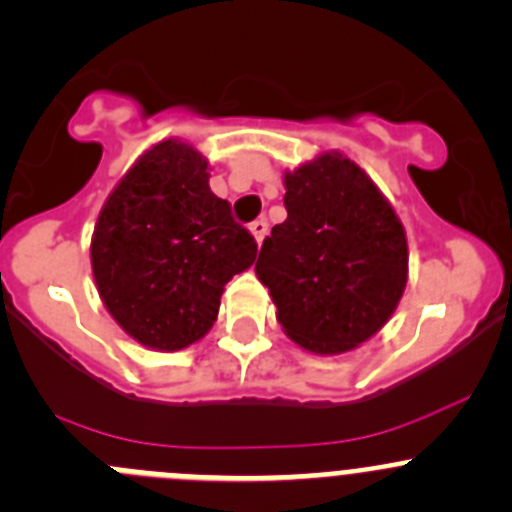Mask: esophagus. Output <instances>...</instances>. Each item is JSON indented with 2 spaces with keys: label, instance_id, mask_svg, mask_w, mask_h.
Instances as JSON below:
<instances>
[{
  "label": "esophagus",
  "instance_id": "esophagus-1",
  "mask_svg": "<svg viewBox=\"0 0 512 512\" xmlns=\"http://www.w3.org/2000/svg\"><path fill=\"white\" fill-rule=\"evenodd\" d=\"M250 232L252 237H255L257 245H262V240H265V234H267V222L265 219H257V222L250 224Z\"/></svg>",
  "mask_w": 512,
  "mask_h": 512
}]
</instances>
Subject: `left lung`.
<instances>
[{
    "instance_id": "obj_1",
    "label": "left lung",
    "mask_w": 512,
    "mask_h": 512,
    "mask_svg": "<svg viewBox=\"0 0 512 512\" xmlns=\"http://www.w3.org/2000/svg\"><path fill=\"white\" fill-rule=\"evenodd\" d=\"M288 219L255 262L285 336L336 356L381 331L409 278L404 224L356 161L323 151L285 171Z\"/></svg>"
}]
</instances>
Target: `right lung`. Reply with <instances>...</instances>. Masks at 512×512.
<instances>
[{
	"label": "right lung",
	"instance_id": "add662e5",
	"mask_svg": "<svg viewBox=\"0 0 512 512\" xmlns=\"http://www.w3.org/2000/svg\"><path fill=\"white\" fill-rule=\"evenodd\" d=\"M255 257V237L209 189V161L181 138H164L133 161L90 240L105 310L154 351H181L207 336L224 285Z\"/></svg>",
	"mask_w": 512,
	"mask_h": 512
}]
</instances>
